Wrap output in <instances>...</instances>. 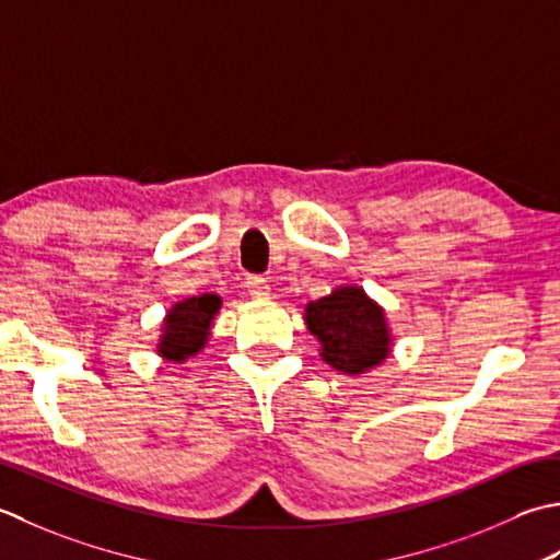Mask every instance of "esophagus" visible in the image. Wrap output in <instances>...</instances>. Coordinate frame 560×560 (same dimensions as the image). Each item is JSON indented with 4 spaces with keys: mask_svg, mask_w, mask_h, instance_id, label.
<instances>
[{
    "mask_svg": "<svg viewBox=\"0 0 560 560\" xmlns=\"http://www.w3.org/2000/svg\"><path fill=\"white\" fill-rule=\"evenodd\" d=\"M244 284H246V290H248L250 296H254V300H264V296H268V292H270L268 280L260 278V276H246Z\"/></svg>",
    "mask_w": 560,
    "mask_h": 560,
    "instance_id": "1",
    "label": "esophagus"
}]
</instances>
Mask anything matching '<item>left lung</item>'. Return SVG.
<instances>
[{"instance_id": "1", "label": "left lung", "mask_w": 560, "mask_h": 560, "mask_svg": "<svg viewBox=\"0 0 560 560\" xmlns=\"http://www.w3.org/2000/svg\"><path fill=\"white\" fill-rule=\"evenodd\" d=\"M304 322L322 343V358L334 370L362 374L392 350L384 310L360 288H338L306 304Z\"/></svg>"}]
</instances>
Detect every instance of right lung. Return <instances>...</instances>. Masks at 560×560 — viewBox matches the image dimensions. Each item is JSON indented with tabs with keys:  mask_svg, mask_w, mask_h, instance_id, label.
Masks as SVG:
<instances>
[{
	"mask_svg": "<svg viewBox=\"0 0 560 560\" xmlns=\"http://www.w3.org/2000/svg\"><path fill=\"white\" fill-rule=\"evenodd\" d=\"M220 306L222 300L217 294L190 296V300L171 306L162 340H159V352L171 362H184L196 355L208 340L210 324Z\"/></svg>",
	"mask_w": 560,
	"mask_h": 560,
	"instance_id": "add662e5",
	"label": "right lung"
}]
</instances>
